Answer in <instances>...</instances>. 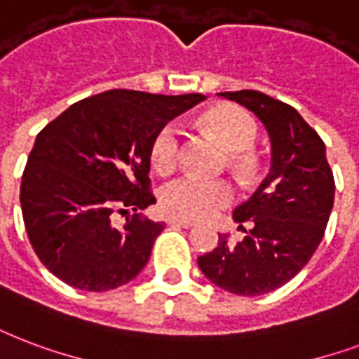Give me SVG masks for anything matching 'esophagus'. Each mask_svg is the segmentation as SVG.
Returning <instances> with one entry per match:
<instances>
[{"instance_id":"34e87169","label":"esophagus","mask_w":359,"mask_h":359,"mask_svg":"<svg viewBox=\"0 0 359 359\" xmlns=\"http://www.w3.org/2000/svg\"><path fill=\"white\" fill-rule=\"evenodd\" d=\"M168 224H171V226H180V228L186 229L194 226V222H190V220H182V218H175V216H169Z\"/></svg>"}]
</instances>
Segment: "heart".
<instances>
[{"label": "heart", "instance_id": "b5f03b06", "mask_svg": "<svg viewBox=\"0 0 359 359\" xmlns=\"http://www.w3.org/2000/svg\"><path fill=\"white\" fill-rule=\"evenodd\" d=\"M203 130L231 152L252 149L258 126L252 114L237 105L215 107L201 118ZM180 152V128L173 122L161 126L150 143V163L156 171L168 173L177 165ZM239 169L250 168V160L241 154L231 158ZM235 188L226 179H201L180 175L160 188V205L168 215L182 220H203L233 203Z\"/></svg>", "mask_w": 359, "mask_h": 359}]
</instances>
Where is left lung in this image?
<instances>
[{
  "label": "left lung",
  "mask_w": 359,
  "mask_h": 359,
  "mask_svg": "<svg viewBox=\"0 0 359 359\" xmlns=\"http://www.w3.org/2000/svg\"><path fill=\"white\" fill-rule=\"evenodd\" d=\"M250 109L271 137V171L233 218L250 224L245 239L198 258L210 283L237 295H264L299 273L324 237L333 209L335 180L322 137L294 107L258 90L220 92Z\"/></svg>",
  "instance_id": "8db88e82"
}]
</instances>
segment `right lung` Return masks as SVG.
I'll use <instances>...</instances> for the list:
<instances>
[{"instance_id":"add662e5","label":"right lung","mask_w":359,"mask_h":359,"mask_svg":"<svg viewBox=\"0 0 359 359\" xmlns=\"http://www.w3.org/2000/svg\"><path fill=\"white\" fill-rule=\"evenodd\" d=\"M203 94L109 90L73 103L37 133L22 173L27 239L54 277L73 288L107 292L135 278L163 222L116 215L156 203L150 143Z\"/></svg>"}]
</instances>
